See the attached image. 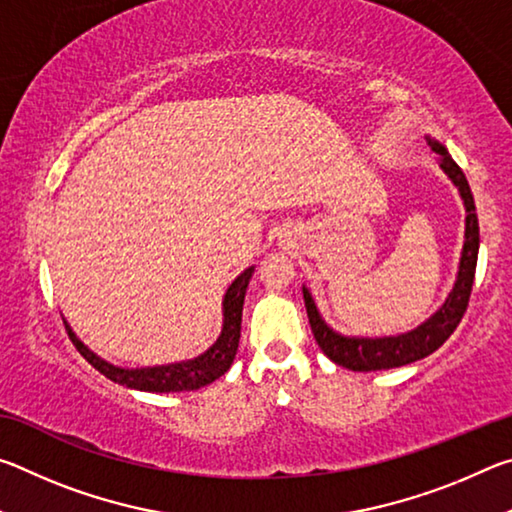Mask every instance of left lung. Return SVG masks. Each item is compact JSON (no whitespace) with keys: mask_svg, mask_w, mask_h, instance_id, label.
Returning <instances> with one entry per match:
<instances>
[{"mask_svg":"<svg viewBox=\"0 0 512 512\" xmlns=\"http://www.w3.org/2000/svg\"><path fill=\"white\" fill-rule=\"evenodd\" d=\"M431 151L440 155V167L445 169L449 178L454 180L458 192L463 196L465 203V244L461 255V266H458V277L454 284V291L449 293V298L436 314H433L427 323L413 329L409 334L400 336H388V339H348L332 332L325 325V320L318 316L314 300H311L309 291L302 289V298H305L307 316L311 332L318 348L325 352V357L332 359L339 366L354 370V372H370V370H388V368H400L406 363L420 361L429 357L431 352H436L449 336L454 334V329L461 323L463 314L467 311V302H470L472 284H474V271H476V257H479V219H476V207L474 198L467 185V178L463 169L452 160V155L447 153L443 144L429 140Z\"/></svg>","mask_w":512,"mask_h":512,"instance_id":"1","label":"left lung"}]
</instances>
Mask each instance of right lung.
<instances>
[{"label": "right lung", "mask_w": 512, "mask_h": 512, "mask_svg": "<svg viewBox=\"0 0 512 512\" xmlns=\"http://www.w3.org/2000/svg\"><path fill=\"white\" fill-rule=\"evenodd\" d=\"M253 275V266L246 268L235 282L230 284L228 293L223 300V332L210 350L194 361L173 363V366H160V368H142V370H124L112 366V363L99 359L97 354L90 352L85 345L76 339L69 325H65L69 339L76 345V350L83 354V359L90 366L97 368L101 375H106L115 384L137 388V391H149V393H180V391H196L212 384L214 379L228 372V368L235 361V354L239 348V336H241V311H244V298L246 289Z\"/></svg>", "instance_id": "right-lung-1"}]
</instances>
